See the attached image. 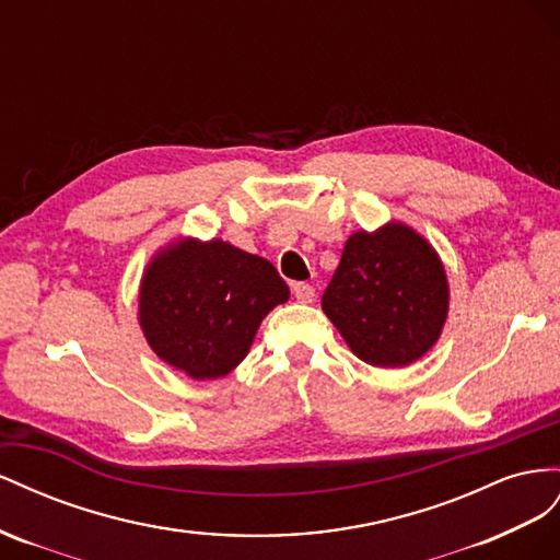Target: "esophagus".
<instances>
[{
	"instance_id": "1",
	"label": "esophagus",
	"mask_w": 560,
	"mask_h": 560,
	"mask_svg": "<svg viewBox=\"0 0 560 560\" xmlns=\"http://www.w3.org/2000/svg\"><path fill=\"white\" fill-rule=\"evenodd\" d=\"M293 295H295V300L298 302H305V305H307V302H312L314 300V289H312V285L310 283H305V281H300V283H293Z\"/></svg>"
}]
</instances>
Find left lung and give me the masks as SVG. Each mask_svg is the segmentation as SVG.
<instances>
[{
    "instance_id": "obj_1",
    "label": "left lung",
    "mask_w": 560,
    "mask_h": 560,
    "mask_svg": "<svg viewBox=\"0 0 560 560\" xmlns=\"http://www.w3.org/2000/svg\"><path fill=\"white\" fill-rule=\"evenodd\" d=\"M322 307L361 361L396 369L439 340L448 281L434 248L394 222L349 236Z\"/></svg>"
}]
</instances>
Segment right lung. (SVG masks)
Returning <instances> with one entry per match:
<instances>
[{"mask_svg": "<svg viewBox=\"0 0 560 560\" xmlns=\"http://www.w3.org/2000/svg\"><path fill=\"white\" fill-rule=\"evenodd\" d=\"M289 300L275 265L220 238L164 250L140 285L150 347L195 380L228 375L248 354L262 318Z\"/></svg>", "mask_w": 560, "mask_h": 560, "instance_id": "right-lung-1", "label": "right lung"}]
</instances>
